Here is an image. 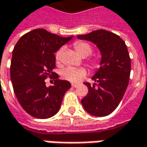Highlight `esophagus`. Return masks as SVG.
<instances>
[{"label": "esophagus", "instance_id": "1", "mask_svg": "<svg viewBox=\"0 0 147 147\" xmlns=\"http://www.w3.org/2000/svg\"><path fill=\"white\" fill-rule=\"evenodd\" d=\"M71 86H72V87H78V84H76V83H72Z\"/></svg>", "mask_w": 147, "mask_h": 147}]
</instances>
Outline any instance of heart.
I'll return each instance as SVG.
<instances>
[{
    "instance_id": "b5f03b06",
    "label": "heart",
    "mask_w": 147,
    "mask_h": 147,
    "mask_svg": "<svg viewBox=\"0 0 147 147\" xmlns=\"http://www.w3.org/2000/svg\"><path fill=\"white\" fill-rule=\"evenodd\" d=\"M74 48L76 50V52L82 55V56H87L92 54V47L90 44H88L85 41H76L74 43ZM61 50H59L56 52L55 58L56 60H60ZM89 64L92 69H98L100 66V60L96 57H91L89 59ZM87 75V70L84 68H73V67H68L62 71L61 76L62 77L69 81L71 82H79L81 80H82L84 77H86Z\"/></svg>"
}]
</instances>
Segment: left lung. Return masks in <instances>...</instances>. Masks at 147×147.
Masks as SVG:
<instances>
[{
  "label": "left lung",
  "instance_id": "left-lung-1",
  "mask_svg": "<svg viewBox=\"0 0 147 147\" xmlns=\"http://www.w3.org/2000/svg\"><path fill=\"white\" fill-rule=\"evenodd\" d=\"M77 38L96 44L102 54L100 69L92 77L96 83H84L88 92L82 104L92 115H109L119 104L129 84L131 62L126 45L119 35L104 29Z\"/></svg>",
  "mask_w": 147,
  "mask_h": 147
}]
</instances>
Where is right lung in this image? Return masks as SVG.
<instances>
[{"instance_id": "1", "label": "right lung", "mask_w": 147, "mask_h": 147, "mask_svg": "<svg viewBox=\"0 0 147 147\" xmlns=\"http://www.w3.org/2000/svg\"><path fill=\"white\" fill-rule=\"evenodd\" d=\"M51 34L44 28L22 35L13 49L10 66L14 93L22 109L37 119H48L59 111L65 92L71 87L68 81L58 80L55 53L72 38ZM47 77L55 80L46 87Z\"/></svg>"}]
</instances>
